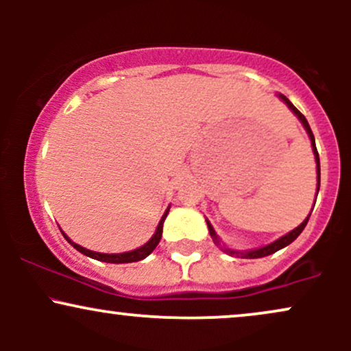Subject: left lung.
I'll return each mask as SVG.
<instances>
[{
	"label": "left lung",
	"mask_w": 351,
	"mask_h": 351,
	"mask_svg": "<svg viewBox=\"0 0 351 351\" xmlns=\"http://www.w3.org/2000/svg\"><path fill=\"white\" fill-rule=\"evenodd\" d=\"M277 97H279L282 102L285 104V106H287L289 108H291V112L293 115L297 117V119L300 120V123L304 125V128H305V132H307V135H308V138H310V143H312V152H313V156H315V165H317V195H318V189H320V158H318V152H317V147H315V138H313V134H312V130H310V125H308V122H307V119H305L304 115L300 114L299 110H297L295 107H293V104L291 102V100H289L287 97H285L284 94H277ZM315 199H317V196H315ZM313 206H315V203H313ZM313 209V208H312ZM308 217H310V215L305 217L304 221H302V224H299V226H297L295 229H292L291 232H287V234H284L282 237H279V239L277 241H274V243H271V244H267V245H263V247H257V249H249V251H236V249H229V247H226V245L224 244H221V239H219V236L216 234V231H215V228L211 226V223H209V221L206 219V224H208V229H209V234H211V237H213V241H215V243L219 245L221 249H223L224 252H228V254H231V256H236V257H243V259H259V257H265V256H271V254H274V252H277V251H280V249H284L285 245H289L291 243H293V241L297 239V237H299V234L302 231H304V228L307 226V223H308Z\"/></svg>",
	"instance_id": "8db88e82"
}]
</instances>
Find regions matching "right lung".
I'll return each instance as SVG.
<instances>
[{"label":"right lung","instance_id":"1","mask_svg":"<svg viewBox=\"0 0 351 351\" xmlns=\"http://www.w3.org/2000/svg\"><path fill=\"white\" fill-rule=\"evenodd\" d=\"M168 211H170V206H168V208H167V211L163 213L162 219H160L158 226H156L155 234H153V236L150 237V239H148L147 243H145L143 245H140V247H136V249H134V251H128V252H120V254H104V252H95V251H90V249L82 247V245L75 244L74 241H71V239H69V236H67L66 232H64V231H60V232H62V236L66 237L67 243H69V244L72 245V247L77 249V251H79V252H82L84 256L92 257V259H97V261H102V263H110V264L138 263V261H142V259H145V257H147V256H150V254L153 252V249H155L156 245H158L160 239H162L163 223H165V219H167Z\"/></svg>","mask_w":351,"mask_h":351}]
</instances>
